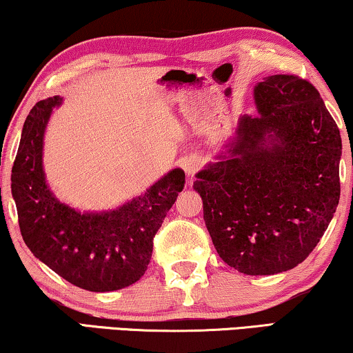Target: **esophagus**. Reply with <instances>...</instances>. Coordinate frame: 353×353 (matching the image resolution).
<instances>
[{"mask_svg": "<svg viewBox=\"0 0 353 353\" xmlns=\"http://www.w3.org/2000/svg\"><path fill=\"white\" fill-rule=\"evenodd\" d=\"M201 165H202L201 157H199V156H191L185 162V165H183V168H185V172H186L188 176H194V175H196V172L199 170V168H201Z\"/></svg>", "mask_w": 353, "mask_h": 353, "instance_id": "obj_1", "label": "esophagus"}]
</instances>
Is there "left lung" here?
<instances>
[{"label": "left lung", "mask_w": 353, "mask_h": 353, "mask_svg": "<svg viewBox=\"0 0 353 353\" xmlns=\"http://www.w3.org/2000/svg\"><path fill=\"white\" fill-rule=\"evenodd\" d=\"M253 94L258 114L239 117L194 189L219 258L242 274L272 275L303 263L333 219L342 143L309 81L268 76Z\"/></svg>", "instance_id": "8db88e82"}]
</instances>
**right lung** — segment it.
<instances>
[{"label": "right lung", "instance_id": "right-lung-1", "mask_svg": "<svg viewBox=\"0 0 353 353\" xmlns=\"http://www.w3.org/2000/svg\"><path fill=\"white\" fill-rule=\"evenodd\" d=\"M60 103L57 95L38 101L23 124L11 176L20 232L66 282L97 293L125 288L148 269L152 239L185 188V172L173 168L114 210H74L54 196L43 170L46 125Z\"/></svg>", "mask_w": 353, "mask_h": 353}]
</instances>
